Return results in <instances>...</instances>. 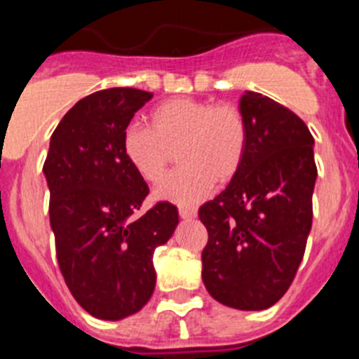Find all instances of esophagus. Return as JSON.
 <instances>
[{
	"mask_svg": "<svg viewBox=\"0 0 359 359\" xmlns=\"http://www.w3.org/2000/svg\"><path fill=\"white\" fill-rule=\"evenodd\" d=\"M196 215H198V208L180 207V217H182V219H194Z\"/></svg>",
	"mask_w": 359,
	"mask_h": 359,
	"instance_id": "34e87169",
	"label": "esophagus"
}]
</instances>
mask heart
Here are the masks:
<instances>
[{
  "mask_svg": "<svg viewBox=\"0 0 359 359\" xmlns=\"http://www.w3.org/2000/svg\"><path fill=\"white\" fill-rule=\"evenodd\" d=\"M248 129L243 113L231 104L172 98L151 111V126L129 123L122 151L138 176L156 183L165 174L174 149L183 163L165 177L156 198L192 205L219 183L239 172Z\"/></svg>",
  "mask_w": 359,
  "mask_h": 359,
  "instance_id": "obj_1",
  "label": "heart"
}]
</instances>
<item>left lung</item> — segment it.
I'll list each match as a JSON object with an SVG mask.
<instances>
[{
  "label": "left lung",
  "instance_id": "left-lung-1",
  "mask_svg": "<svg viewBox=\"0 0 359 359\" xmlns=\"http://www.w3.org/2000/svg\"><path fill=\"white\" fill-rule=\"evenodd\" d=\"M248 142L239 172L199 208L208 230L201 277L228 307L261 311L291 286L313 223L315 140L293 111L244 91Z\"/></svg>",
  "mask_w": 359,
  "mask_h": 359
}]
</instances>
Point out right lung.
Masks as SVG:
<instances>
[{
  "instance_id": "right-lung-1",
  "label": "right lung",
  "mask_w": 359,
  "mask_h": 359,
  "mask_svg": "<svg viewBox=\"0 0 359 359\" xmlns=\"http://www.w3.org/2000/svg\"><path fill=\"white\" fill-rule=\"evenodd\" d=\"M152 93L111 88L79 100L50 138L43 172L59 268L73 298L100 320H122L149 302L152 253L177 226L172 203L136 217L149 187L122 151V135Z\"/></svg>"
}]
</instances>
